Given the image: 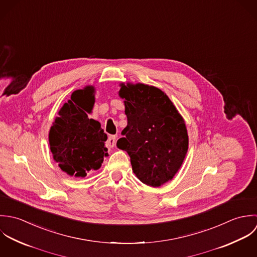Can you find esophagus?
<instances>
[{
	"label": "esophagus",
	"instance_id": "esophagus-1",
	"mask_svg": "<svg viewBox=\"0 0 257 257\" xmlns=\"http://www.w3.org/2000/svg\"><path fill=\"white\" fill-rule=\"evenodd\" d=\"M115 143H116V136L115 135H110L108 137V140H107V145L109 148H113L115 146Z\"/></svg>",
	"mask_w": 257,
	"mask_h": 257
}]
</instances>
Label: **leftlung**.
Returning <instances> with one entry per match:
<instances>
[{
	"label": "left lung",
	"mask_w": 257,
	"mask_h": 257,
	"mask_svg": "<svg viewBox=\"0 0 257 257\" xmlns=\"http://www.w3.org/2000/svg\"><path fill=\"white\" fill-rule=\"evenodd\" d=\"M127 126L116 146L130 156L137 178L151 187L173 179L186 157L189 138L182 116L169 97L154 86L122 84Z\"/></svg>",
	"instance_id": "left-lung-1"
}]
</instances>
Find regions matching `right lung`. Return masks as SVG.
I'll return each mask as SVG.
<instances>
[{"instance_id": "1", "label": "right lung", "mask_w": 257, "mask_h": 257, "mask_svg": "<svg viewBox=\"0 0 257 257\" xmlns=\"http://www.w3.org/2000/svg\"><path fill=\"white\" fill-rule=\"evenodd\" d=\"M94 88L87 86L72 93L64 103L51 128L49 139L53 159L59 168L74 177H85L100 168L107 148V135L100 123L89 119L94 104Z\"/></svg>"}]
</instances>
